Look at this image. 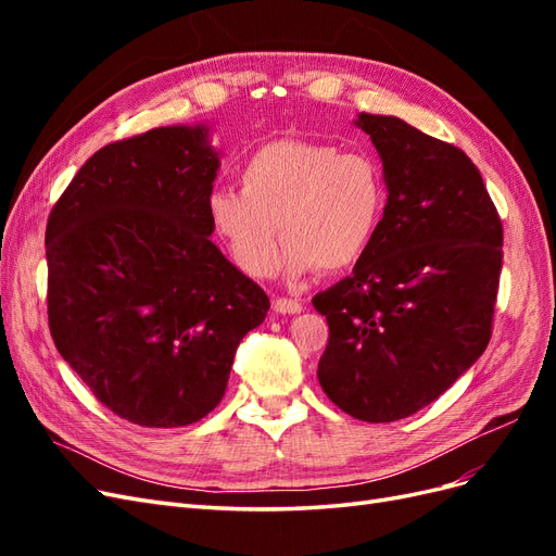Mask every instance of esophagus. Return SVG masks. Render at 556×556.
Masks as SVG:
<instances>
[{
	"instance_id": "obj_1",
	"label": "esophagus",
	"mask_w": 556,
	"mask_h": 556,
	"mask_svg": "<svg viewBox=\"0 0 556 556\" xmlns=\"http://www.w3.org/2000/svg\"><path fill=\"white\" fill-rule=\"evenodd\" d=\"M274 308H276V313H282V315H296V313L304 311V304H301L299 299L276 296V299H274Z\"/></svg>"
}]
</instances>
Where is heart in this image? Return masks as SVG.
<instances>
[{"instance_id": "1", "label": "heart", "mask_w": 556, "mask_h": 556, "mask_svg": "<svg viewBox=\"0 0 556 556\" xmlns=\"http://www.w3.org/2000/svg\"><path fill=\"white\" fill-rule=\"evenodd\" d=\"M239 188L241 194H211L208 217L252 278L276 274L280 239L290 276L355 266L374 245L390 201L376 157L306 139L257 148L241 166Z\"/></svg>"}]
</instances>
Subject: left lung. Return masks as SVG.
Segmentation results:
<instances>
[{
	"label": "left lung",
	"instance_id": "left-lung-1",
	"mask_svg": "<svg viewBox=\"0 0 556 556\" xmlns=\"http://www.w3.org/2000/svg\"><path fill=\"white\" fill-rule=\"evenodd\" d=\"M387 213L355 271L313 296L329 341L317 380L343 413L396 422L439 399L492 339L503 225L462 148L362 113Z\"/></svg>",
	"mask_w": 556,
	"mask_h": 556
}]
</instances>
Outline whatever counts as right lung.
I'll return each instance as SVG.
<instances>
[{"label": "right lung", "instance_id": "right-lung-1", "mask_svg": "<svg viewBox=\"0 0 556 556\" xmlns=\"http://www.w3.org/2000/svg\"><path fill=\"white\" fill-rule=\"evenodd\" d=\"M217 164L204 127L150 129L97 150L48 215L50 336L131 425L206 417L271 308L208 239Z\"/></svg>", "mask_w": 556, "mask_h": 556}]
</instances>
